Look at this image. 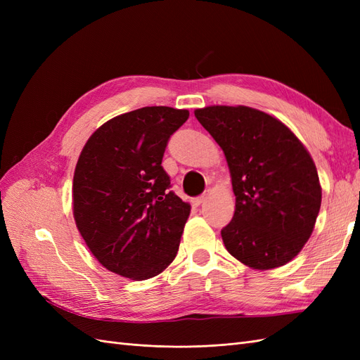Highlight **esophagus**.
<instances>
[{
  "instance_id": "obj_1",
  "label": "esophagus",
  "mask_w": 360,
  "mask_h": 360,
  "mask_svg": "<svg viewBox=\"0 0 360 360\" xmlns=\"http://www.w3.org/2000/svg\"><path fill=\"white\" fill-rule=\"evenodd\" d=\"M204 201H205V195H200V197L193 198V201H192V202H193L195 205H201Z\"/></svg>"
}]
</instances>
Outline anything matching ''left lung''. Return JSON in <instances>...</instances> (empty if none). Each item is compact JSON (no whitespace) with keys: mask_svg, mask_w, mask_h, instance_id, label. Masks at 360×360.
I'll return each mask as SVG.
<instances>
[{"mask_svg":"<svg viewBox=\"0 0 360 360\" xmlns=\"http://www.w3.org/2000/svg\"><path fill=\"white\" fill-rule=\"evenodd\" d=\"M195 117L224 150L236 212L222 240L243 264H287L312 234L321 205L317 168L279 120L248 106H207Z\"/></svg>","mask_w":360,"mask_h":360,"instance_id":"obj_1","label":"left lung"}]
</instances>
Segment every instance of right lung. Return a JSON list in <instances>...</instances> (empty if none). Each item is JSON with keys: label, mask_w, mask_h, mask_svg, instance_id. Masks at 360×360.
Here are the masks:
<instances>
[{"label": "right lung", "mask_w": 360, "mask_h": 360, "mask_svg": "<svg viewBox=\"0 0 360 360\" xmlns=\"http://www.w3.org/2000/svg\"><path fill=\"white\" fill-rule=\"evenodd\" d=\"M188 110L146 106L114 117L86 141L73 176L76 226L99 263L135 281L176 258L191 205L169 191L162 159Z\"/></svg>", "instance_id": "obj_1"}]
</instances>
